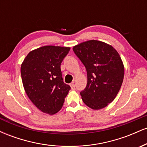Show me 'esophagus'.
<instances>
[{
  "label": "esophagus",
  "instance_id": "obj_1",
  "mask_svg": "<svg viewBox=\"0 0 147 147\" xmlns=\"http://www.w3.org/2000/svg\"><path fill=\"white\" fill-rule=\"evenodd\" d=\"M70 87H71V89L72 90H75V84L74 83H72L70 84Z\"/></svg>",
  "mask_w": 147,
  "mask_h": 147
}]
</instances>
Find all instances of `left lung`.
I'll return each instance as SVG.
<instances>
[{
  "instance_id": "8db88e82",
  "label": "left lung",
  "mask_w": 147,
  "mask_h": 147,
  "mask_svg": "<svg viewBox=\"0 0 147 147\" xmlns=\"http://www.w3.org/2000/svg\"><path fill=\"white\" fill-rule=\"evenodd\" d=\"M86 69L87 85L80 95L84 104L99 110L114 100L122 86L124 68L117 50L104 42L90 40L73 47Z\"/></svg>"
}]
</instances>
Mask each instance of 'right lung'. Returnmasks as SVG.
Here are the masks:
<instances>
[{
    "mask_svg": "<svg viewBox=\"0 0 147 147\" xmlns=\"http://www.w3.org/2000/svg\"><path fill=\"white\" fill-rule=\"evenodd\" d=\"M68 47L45 45L29 52L21 67L23 87L32 102L45 113H57L70 86L62 78L61 63Z\"/></svg>",
    "mask_w": 147,
    "mask_h": 147,
    "instance_id": "right-lung-1",
    "label": "right lung"
}]
</instances>
